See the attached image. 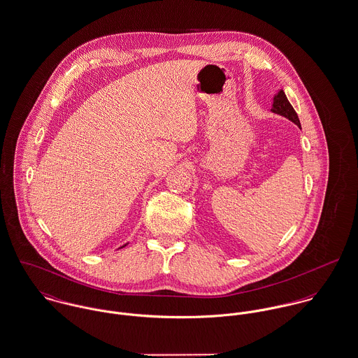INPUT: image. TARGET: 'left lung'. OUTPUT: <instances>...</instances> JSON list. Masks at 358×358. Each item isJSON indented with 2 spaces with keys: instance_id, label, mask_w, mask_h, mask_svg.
Instances as JSON below:
<instances>
[{
  "instance_id": "8db88e82",
  "label": "left lung",
  "mask_w": 358,
  "mask_h": 358,
  "mask_svg": "<svg viewBox=\"0 0 358 358\" xmlns=\"http://www.w3.org/2000/svg\"><path fill=\"white\" fill-rule=\"evenodd\" d=\"M271 112H273V113H276V115H280V116H283V117L292 120L294 124H296L298 127H301L298 115H296V112L294 110L292 103L289 102V99L286 97V94H285L283 90H279L278 94H275Z\"/></svg>"
}]
</instances>
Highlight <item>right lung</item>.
I'll use <instances>...</instances> for the list:
<instances>
[{"label":"right lung","mask_w":358,"mask_h":358,"mask_svg":"<svg viewBox=\"0 0 358 358\" xmlns=\"http://www.w3.org/2000/svg\"><path fill=\"white\" fill-rule=\"evenodd\" d=\"M124 246H127V243H126V245H123V246H122V248H119V249H123V248H124Z\"/></svg>","instance_id":"right-lung-1"}]
</instances>
